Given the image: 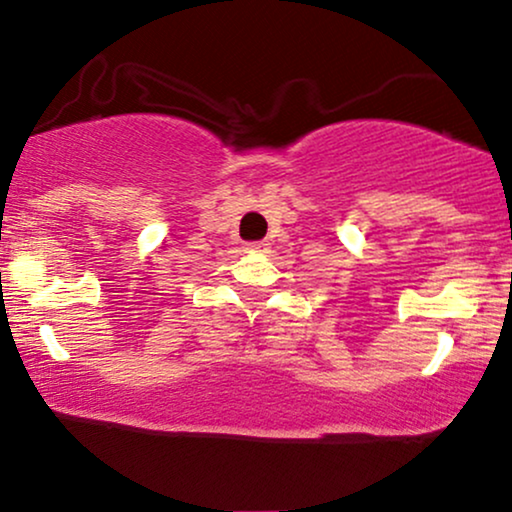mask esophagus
<instances>
[{
  "label": "esophagus",
  "mask_w": 512,
  "mask_h": 512,
  "mask_svg": "<svg viewBox=\"0 0 512 512\" xmlns=\"http://www.w3.org/2000/svg\"><path fill=\"white\" fill-rule=\"evenodd\" d=\"M244 249H247V251H265V249H268V244H265V242H249Z\"/></svg>",
  "instance_id": "esophagus-1"
}]
</instances>
